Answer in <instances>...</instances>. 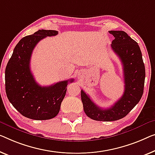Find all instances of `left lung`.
Returning a JSON list of instances; mask_svg holds the SVG:
<instances>
[{"label": "left lung", "instance_id": "1", "mask_svg": "<svg viewBox=\"0 0 155 155\" xmlns=\"http://www.w3.org/2000/svg\"><path fill=\"white\" fill-rule=\"evenodd\" d=\"M114 36L111 48L123 66L124 91L122 96L109 108H101L81 90V97L87 116L97 121H115L125 117L142 97L145 77L142 54L137 41L125 32L110 31Z\"/></svg>", "mask_w": 155, "mask_h": 155}]
</instances>
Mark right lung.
<instances>
[{"label":"right lung","mask_w":155,"mask_h":155,"mask_svg":"<svg viewBox=\"0 0 155 155\" xmlns=\"http://www.w3.org/2000/svg\"><path fill=\"white\" fill-rule=\"evenodd\" d=\"M58 33L52 30H39L23 38L16 45L5 68V91L10 102L28 118L45 120L56 116L65 96L70 79L50 86H41L35 80L30 62L39 41Z\"/></svg>","instance_id":"1"}]
</instances>
